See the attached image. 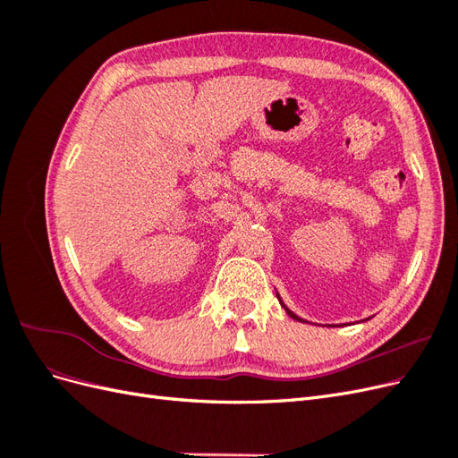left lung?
Returning a JSON list of instances; mask_svg holds the SVG:
<instances>
[{
	"label": "left lung",
	"instance_id": "left-lung-1",
	"mask_svg": "<svg viewBox=\"0 0 458 458\" xmlns=\"http://www.w3.org/2000/svg\"><path fill=\"white\" fill-rule=\"evenodd\" d=\"M276 298H279V294H276ZM279 301H281V298H279ZM281 303H283V301H281ZM283 308L286 310V313H288L290 317H293V318H296V321H301V323H306V321H303V318H301V317H298L296 313H293V311H290V310H288V308L284 306V303H283Z\"/></svg>",
	"mask_w": 458,
	"mask_h": 458
}]
</instances>
